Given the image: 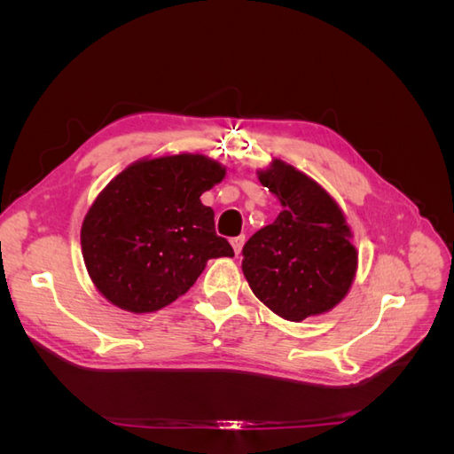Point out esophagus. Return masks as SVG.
I'll return each instance as SVG.
<instances>
[{"mask_svg": "<svg viewBox=\"0 0 454 454\" xmlns=\"http://www.w3.org/2000/svg\"><path fill=\"white\" fill-rule=\"evenodd\" d=\"M244 242H246V237H244V235H240V237H235V239L231 240V244H232V250H235V254H237V255H240Z\"/></svg>", "mask_w": 454, "mask_h": 454, "instance_id": "obj_1", "label": "esophagus"}]
</instances>
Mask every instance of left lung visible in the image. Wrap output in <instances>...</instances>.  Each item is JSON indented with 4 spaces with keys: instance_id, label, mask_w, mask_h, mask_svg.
Here are the masks:
<instances>
[{
    "instance_id": "obj_1",
    "label": "left lung",
    "mask_w": 454,
    "mask_h": 454,
    "mask_svg": "<svg viewBox=\"0 0 454 454\" xmlns=\"http://www.w3.org/2000/svg\"><path fill=\"white\" fill-rule=\"evenodd\" d=\"M257 177L277 195L282 212L242 248V272L252 292L290 322L332 310L358 269L345 214L322 185L280 159Z\"/></svg>"
}]
</instances>
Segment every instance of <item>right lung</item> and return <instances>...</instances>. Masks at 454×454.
<instances>
[{
  "mask_svg": "<svg viewBox=\"0 0 454 454\" xmlns=\"http://www.w3.org/2000/svg\"><path fill=\"white\" fill-rule=\"evenodd\" d=\"M223 177L225 167L199 153L142 159L117 174L81 227L96 290L122 310L155 312L184 295L208 259L235 255L200 202Z\"/></svg>",
  "mask_w": 454,
  "mask_h": 454,
  "instance_id": "add662e5",
  "label": "right lung"
}]
</instances>
